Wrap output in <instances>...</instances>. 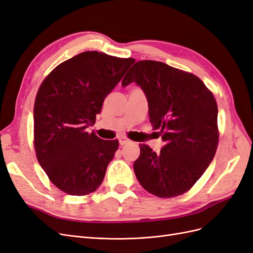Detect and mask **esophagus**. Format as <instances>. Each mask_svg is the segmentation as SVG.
I'll return each mask as SVG.
<instances>
[{
  "label": "esophagus",
  "mask_w": 253,
  "mask_h": 253,
  "mask_svg": "<svg viewBox=\"0 0 253 253\" xmlns=\"http://www.w3.org/2000/svg\"><path fill=\"white\" fill-rule=\"evenodd\" d=\"M119 143H120L121 145H125V144H129V143H132V141L129 140V139H127L126 137L121 136V137H119Z\"/></svg>",
  "instance_id": "obj_1"
}]
</instances>
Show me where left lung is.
<instances>
[{"instance_id":"1","label":"left lung","mask_w":253,"mask_h":253,"mask_svg":"<svg viewBox=\"0 0 253 253\" xmlns=\"http://www.w3.org/2000/svg\"><path fill=\"white\" fill-rule=\"evenodd\" d=\"M135 82L147 97L150 121L159 129L164 148L156 154L139 144L134 163L137 179L153 195L170 198L186 193L202 177L218 144L217 104L195 75L158 61L136 62L122 79Z\"/></svg>"}]
</instances>
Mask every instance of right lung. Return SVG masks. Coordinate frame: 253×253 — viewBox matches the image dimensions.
<instances>
[{
    "mask_svg": "<svg viewBox=\"0 0 253 253\" xmlns=\"http://www.w3.org/2000/svg\"><path fill=\"white\" fill-rule=\"evenodd\" d=\"M133 58L84 51L59 64L38 90L34 108L37 159L49 180L70 195H87L104 178L119 142L91 132L102 103Z\"/></svg>",
    "mask_w": 253,
    "mask_h": 253,
    "instance_id": "add662e5",
    "label": "right lung"
}]
</instances>
